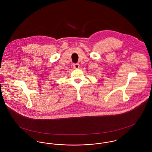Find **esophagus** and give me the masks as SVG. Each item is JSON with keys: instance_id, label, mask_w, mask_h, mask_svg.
<instances>
[{"instance_id": "esophagus-1", "label": "esophagus", "mask_w": 152, "mask_h": 152, "mask_svg": "<svg viewBox=\"0 0 152 152\" xmlns=\"http://www.w3.org/2000/svg\"><path fill=\"white\" fill-rule=\"evenodd\" d=\"M73 65H74V68L75 69H78V68H79V67H80V65H79L78 63L74 64Z\"/></svg>"}]
</instances>
